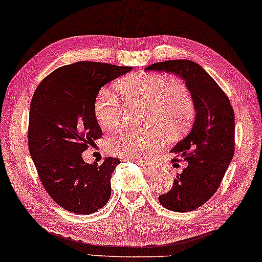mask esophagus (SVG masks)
I'll use <instances>...</instances> for the list:
<instances>
[{"instance_id": "1", "label": "esophagus", "mask_w": 262, "mask_h": 262, "mask_svg": "<svg viewBox=\"0 0 262 262\" xmlns=\"http://www.w3.org/2000/svg\"><path fill=\"white\" fill-rule=\"evenodd\" d=\"M137 163L141 165L142 170L145 171V174H146V175H154V174H156L155 168H152V167H150V165H147V164L141 163V162H137Z\"/></svg>"}]
</instances>
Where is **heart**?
I'll use <instances>...</instances> for the list:
<instances>
[{
    "label": "heart",
    "mask_w": 262,
    "mask_h": 262,
    "mask_svg": "<svg viewBox=\"0 0 262 262\" xmlns=\"http://www.w3.org/2000/svg\"><path fill=\"white\" fill-rule=\"evenodd\" d=\"M116 88L129 105L148 102V124L154 128L179 133L186 129L194 117L196 106L190 88L180 81H171L165 75L135 72L124 76ZM121 99L111 89H101L98 93L93 108L98 123L104 129L112 130L123 124L125 107ZM165 144L167 137L160 130L121 132L108 139L107 148L120 157L145 161Z\"/></svg>",
    "instance_id": "1"
}]
</instances>
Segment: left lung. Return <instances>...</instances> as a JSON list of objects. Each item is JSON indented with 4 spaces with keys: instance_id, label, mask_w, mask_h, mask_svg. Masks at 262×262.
Listing matches in <instances>:
<instances>
[{
    "instance_id": "1",
    "label": "left lung",
    "mask_w": 262,
    "mask_h": 262,
    "mask_svg": "<svg viewBox=\"0 0 262 262\" xmlns=\"http://www.w3.org/2000/svg\"><path fill=\"white\" fill-rule=\"evenodd\" d=\"M185 79L194 99L196 118L190 134L171 152L187 167L177 174L169 192L158 197L167 209L186 213L200 208L217 191L234 154V112L227 95L208 72L191 60H168L147 66Z\"/></svg>"
}]
</instances>
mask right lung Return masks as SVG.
<instances>
[{
	"instance_id": "1",
	"label": "right lung",
	"mask_w": 262,
	"mask_h": 262,
	"mask_svg": "<svg viewBox=\"0 0 262 262\" xmlns=\"http://www.w3.org/2000/svg\"><path fill=\"white\" fill-rule=\"evenodd\" d=\"M130 66L78 61L57 69L37 85L30 104L29 151L38 178L55 203L93 214L111 197V174L120 160L84 163L82 154L101 138L94 116L99 91Z\"/></svg>"
}]
</instances>
